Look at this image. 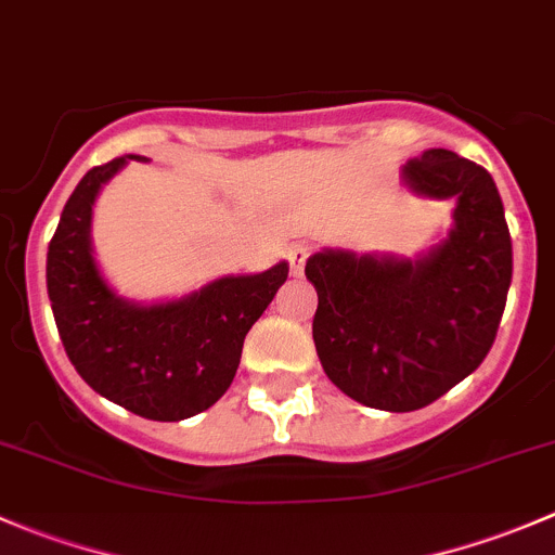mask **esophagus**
<instances>
[{
  "label": "esophagus",
  "instance_id": "34e87169",
  "mask_svg": "<svg viewBox=\"0 0 555 555\" xmlns=\"http://www.w3.org/2000/svg\"><path fill=\"white\" fill-rule=\"evenodd\" d=\"M306 257H309V244L298 242L287 249V260H289V271L293 276H304V268H306Z\"/></svg>",
  "mask_w": 555,
  "mask_h": 555
}]
</instances>
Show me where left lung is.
Instances as JSON below:
<instances>
[{
  "label": "left lung",
  "instance_id": "obj_1",
  "mask_svg": "<svg viewBox=\"0 0 555 555\" xmlns=\"http://www.w3.org/2000/svg\"><path fill=\"white\" fill-rule=\"evenodd\" d=\"M422 198L453 201V225L416 257L313 251V344L327 378L351 400L389 413L429 405L469 376L496 338L513 279L500 190L451 150L402 166Z\"/></svg>",
  "mask_w": 555,
  "mask_h": 555
}]
</instances>
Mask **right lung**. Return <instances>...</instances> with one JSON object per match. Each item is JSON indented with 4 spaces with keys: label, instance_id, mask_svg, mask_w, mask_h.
<instances>
[{
    "label": "right lung",
    "instance_id": "obj_1",
    "mask_svg": "<svg viewBox=\"0 0 555 555\" xmlns=\"http://www.w3.org/2000/svg\"><path fill=\"white\" fill-rule=\"evenodd\" d=\"M128 160L80 179L48 246V298L61 344L93 391L153 422H182L215 405L242 362L244 338L287 282L289 262L228 273L171 300L139 304L115 293L93 255V206Z\"/></svg>",
    "mask_w": 555,
    "mask_h": 555
}]
</instances>
